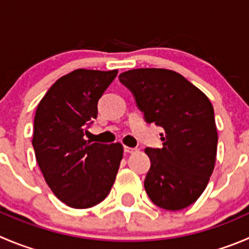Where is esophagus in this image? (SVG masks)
<instances>
[{
	"mask_svg": "<svg viewBox=\"0 0 249 249\" xmlns=\"http://www.w3.org/2000/svg\"><path fill=\"white\" fill-rule=\"evenodd\" d=\"M123 150H124V153H127V154H133V153H136L137 149L131 148V146H124V148H123Z\"/></svg>",
	"mask_w": 249,
	"mask_h": 249,
	"instance_id": "esophagus-1",
	"label": "esophagus"
}]
</instances>
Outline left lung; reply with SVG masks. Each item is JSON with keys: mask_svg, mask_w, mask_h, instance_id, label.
<instances>
[{"mask_svg": "<svg viewBox=\"0 0 249 249\" xmlns=\"http://www.w3.org/2000/svg\"><path fill=\"white\" fill-rule=\"evenodd\" d=\"M148 123L164 128L161 149L146 148L144 188L151 202L181 210L202 196L214 171L217 132L208 96L175 71L137 68L120 74Z\"/></svg>", "mask_w": 249, "mask_h": 249, "instance_id": "obj_1", "label": "left lung"}]
</instances>
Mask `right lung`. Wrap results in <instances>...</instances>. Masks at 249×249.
<instances>
[{
    "label": "right lung",
    "mask_w": 249,
    "mask_h": 249,
    "mask_svg": "<svg viewBox=\"0 0 249 249\" xmlns=\"http://www.w3.org/2000/svg\"><path fill=\"white\" fill-rule=\"evenodd\" d=\"M117 70H75L56 80L36 107L33 146L37 165L56 197L87 209L110 193L123 156L121 143H90L87 127Z\"/></svg>",
    "instance_id": "add662e5"
}]
</instances>
